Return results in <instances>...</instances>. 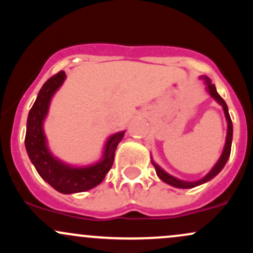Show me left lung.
I'll list each match as a JSON object with an SVG mask.
<instances>
[{"label": "left lung", "mask_w": 253, "mask_h": 253, "mask_svg": "<svg viewBox=\"0 0 253 253\" xmlns=\"http://www.w3.org/2000/svg\"><path fill=\"white\" fill-rule=\"evenodd\" d=\"M205 78L206 83H207V89L208 91H210V94L213 96L215 100L219 102L220 104L222 106L223 108V112H225V115H226V120H227V124H228V127H227V136H226V144H225V149H223V152L221 157H220V159L217 161V163L215 164V167L213 168V169L211 170V172L208 173L207 176L203 177L202 179H200V181L197 182H184V181H181V179H177L175 177L170 176L169 173H167L163 169H161V168L158 167L156 163H153V167H155L156 169V172L157 175H158L159 178L162 179V181H164L165 183H168V184L172 185V187H176V188H183V189H188V188H194L196 187V185H200L202 184V183L210 181V179L213 178V177H215L217 173L220 172V171L222 170V168L225 167L226 162L228 161L229 158V155H231V146H232V135H233V126H232V120L231 118H229V114H228V108H227V104H226L225 101H223V98L220 96L219 94H217L216 91V88L214 84H211V80L208 77H202Z\"/></svg>", "instance_id": "left-lung-1"}]
</instances>
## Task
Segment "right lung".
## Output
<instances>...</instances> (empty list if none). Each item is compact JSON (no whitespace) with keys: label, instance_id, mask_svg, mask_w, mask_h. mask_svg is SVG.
Listing matches in <instances>:
<instances>
[{"label":"right lung","instance_id":"obj_1","mask_svg":"<svg viewBox=\"0 0 253 253\" xmlns=\"http://www.w3.org/2000/svg\"><path fill=\"white\" fill-rule=\"evenodd\" d=\"M66 75L59 71L48 78L40 89L27 119L25 145L28 157L42 179L59 193H81L96 187L103 181L114 162L115 150L125 132L110 136L107 141L102 161L88 168H72L54 158L46 146L42 121L47 114L48 104L56 90L62 85Z\"/></svg>","mask_w":253,"mask_h":253}]
</instances>
